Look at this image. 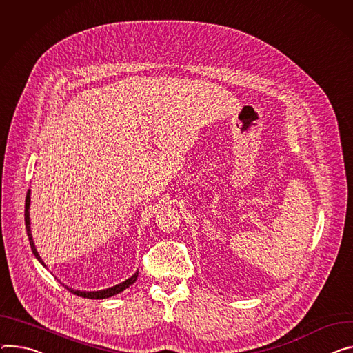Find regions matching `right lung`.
<instances>
[{
    "mask_svg": "<svg viewBox=\"0 0 353 353\" xmlns=\"http://www.w3.org/2000/svg\"><path fill=\"white\" fill-rule=\"evenodd\" d=\"M29 204H30V190H28L26 199H25V227H26V235L29 238V243H30L32 252H34V254L37 256V259L43 265L41 256L37 252L34 241H32V234H30V228H29ZM137 279H138V273H135L132 277H130L128 280H125V281H122V283H119V284H117V285H114L111 288H107V290H100V292H80V290H73V288H69V287H66V288H68L70 293H74L76 296H80V297H84V299H95V300H99V299H108L111 296H115V294L123 292L125 288H128L131 284H134L137 281Z\"/></svg>",
    "mask_w": 353,
    "mask_h": 353,
    "instance_id": "right-lung-1",
    "label": "right lung"
}]
</instances>
